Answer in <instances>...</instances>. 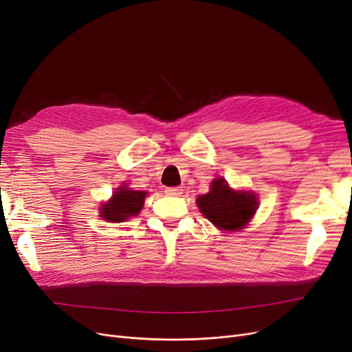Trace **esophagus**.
Masks as SVG:
<instances>
[{
  "mask_svg": "<svg viewBox=\"0 0 352 352\" xmlns=\"http://www.w3.org/2000/svg\"><path fill=\"white\" fill-rule=\"evenodd\" d=\"M182 192H184L182 188H167L166 189V195H168V197H179V195H182Z\"/></svg>",
  "mask_w": 352,
  "mask_h": 352,
  "instance_id": "esophagus-1",
  "label": "esophagus"
}]
</instances>
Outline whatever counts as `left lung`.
Returning a JSON list of instances; mask_svg holds the SVG:
<instances>
[{"label": "left lung", "instance_id": "8db88e82", "mask_svg": "<svg viewBox=\"0 0 352 352\" xmlns=\"http://www.w3.org/2000/svg\"><path fill=\"white\" fill-rule=\"evenodd\" d=\"M202 216L220 230L235 232L248 225L258 208V198L251 190L232 189L225 179H214L210 192L197 198Z\"/></svg>", "mask_w": 352, "mask_h": 352}]
</instances>
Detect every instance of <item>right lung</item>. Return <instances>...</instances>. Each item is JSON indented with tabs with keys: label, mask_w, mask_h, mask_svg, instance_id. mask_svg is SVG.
<instances>
[{
	"label": "right lung",
	"mask_w": 352,
	"mask_h": 352,
	"mask_svg": "<svg viewBox=\"0 0 352 352\" xmlns=\"http://www.w3.org/2000/svg\"><path fill=\"white\" fill-rule=\"evenodd\" d=\"M146 192L127 186L117 188L113 197L100 207V216L110 223H120L140 214Z\"/></svg>",
	"instance_id": "right-lung-1"
}]
</instances>
